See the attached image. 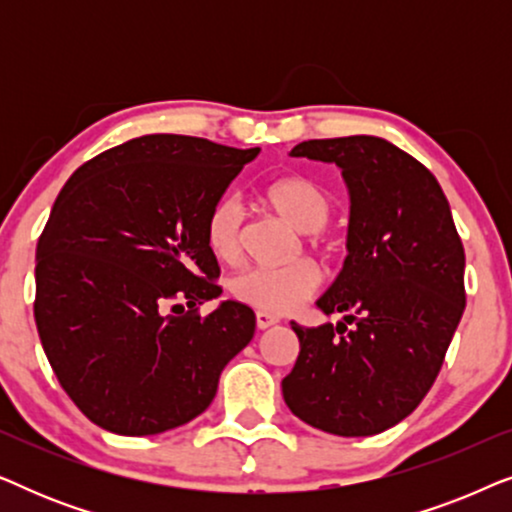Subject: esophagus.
I'll return each mask as SVG.
<instances>
[{"instance_id": "34e87169", "label": "esophagus", "mask_w": 512, "mask_h": 512, "mask_svg": "<svg viewBox=\"0 0 512 512\" xmlns=\"http://www.w3.org/2000/svg\"><path fill=\"white\" fill-rule=\"evenodd\" d=\"M275 324H279V319L275 317V314L256 312V326L261 328V331H265V328H270V326H275Z\"/></svg>"}]
</instances>
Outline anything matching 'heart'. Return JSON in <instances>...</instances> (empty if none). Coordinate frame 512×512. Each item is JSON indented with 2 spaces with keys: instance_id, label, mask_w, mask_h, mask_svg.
<instances>
[{
  "instance_id": "b5f03b06",
  "label": "heart",
  "mask_w": 512,
  "mask_h": 512,
  "mask_svg": "<svg viewBox=\"0 0 512 512\" xmlns=\"http://www.w3.org/2000/svg\"><path fill=\"white\" fill-rule=\"evenodd\" d=\"M263 202L272 212L282 216L298 233H310V244L326 254L338 251V240L326 235L331 221L333 198L319 181L305 174L270 181L263 188ZM205 244L216 261L235 263L244 244V212L240 202L223 195L209 207L205 216ZM321 282V272L310 261H296L284 268H251L233 277L230 291L240 303L261 312H291L305 298H310Z\"/></svg>"
}]
</instances>
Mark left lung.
<instances>
[{
  "mask_svg": "<svg viewBox=\"0 0 512 512\" xmlns=\"http://www.w3.org/2000/svg\"><path fill=\"white\" fill-rule=\"evenodd\" d=\"M289 156L342 170L347 258L317 307L355 326L291 321L300 352L284 401L314 429L375 436L422 403L443 366L466 307L464 247L436 177L387 139H310Z\"/></svg>",
  "mask_w": 512,
  "mask_h": 512,
  "instance_id": "8db88e82",
  "label": "left lung"
}]
</instances>
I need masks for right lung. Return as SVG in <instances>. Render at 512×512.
Wrapping results in <instances>:
<instances>
[{
    "label": "right lung",
    "mask_w": 512,
    "mask_h": 512,
    "mask_svg": "<svg viewBox=\"0 0 512 512\" xmlns=\"http://www.w3.org/2000/svg\"><path fill=\"white\" fill-rule=\"evenodd\" d=\"M261 149L144 135L76 170L37 244L34 321L55 377L90 422L156 436L202 415L256 317L221 300L205 216Z\"/></svg>",
    "instance_id": "right-lung-1"
}]
</instances>
